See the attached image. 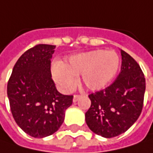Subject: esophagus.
Instances as JSON below:
<instances>
[{"label": "esophagus", "mask_w": 153, "mask_h": 153, "mask_svg": "<svg viewBox=\"0 0 153 153\" xmlns=\"http://www.w3.org/2000/svg\"><path fill=\"white\" fill-rule=\"evenodd\" d=\"M80 98H81V95H79V94H75L73 96V102H76Z\"/></svg>", "instance_id": "34e87169"}]
</instances>
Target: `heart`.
<instances>
[{
	"mask_svg": "<svg viewBox=\"0 0 153 153\" xmlns=\"http://www.w3.org/2000/svg\"><path fill=\"white\" fill-rule=\"evenodd\" d=\"M120 67V58L114 51L94 50L71 56L65 63L52 67L53 78L62 91L70 92L81 76L83 86L92 91L108 85Z\"/></svg>",
	"mask_w": 153,
	"mask_h": 153,
	"instance_id": "1",
	"label": "heart"
}]
</instances>
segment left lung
Returning a JSON list of instances; mask_svg holds the SVG:
<instances>
[{"label":"left lung","mask_w":153,"mask_h":153,"mask_svg":"<svg viewBox=\"0 0 153 153\" xmlns=\"http://www.w3.org/2000/svg\"><path fill=\"white\" fill-rule=\"evenodd\" d=\"M121 72L112 84L88 95L91 106L86 112L87 125L94 133L112 138L127 131L141 113L146 79L129 54L120 50Z\"/></svg>","instance_id":"obj_1"}]
</instances>
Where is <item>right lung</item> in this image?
Returning a JSON list of instances; mask_svg holds the SVG:
<instances>
[{
  "label": "right lung",
  "instance_id": "add662e5",
  "mask_svg": "<svg viewBox=\"0 0 153 153\" xmlns=\"http://www.w3.org/2000/svg\"><path fill=\"white\" fill-rule=\"evenodd\" d=\"M55 47L39 44L24 53L7 83V97L15 122L35 138L55 133L72 104L73 96L60 94L52 79L51 59Z\"/></svg>",
  "mask_w": 153,
  "mask_h": 153
}]
</instances>
